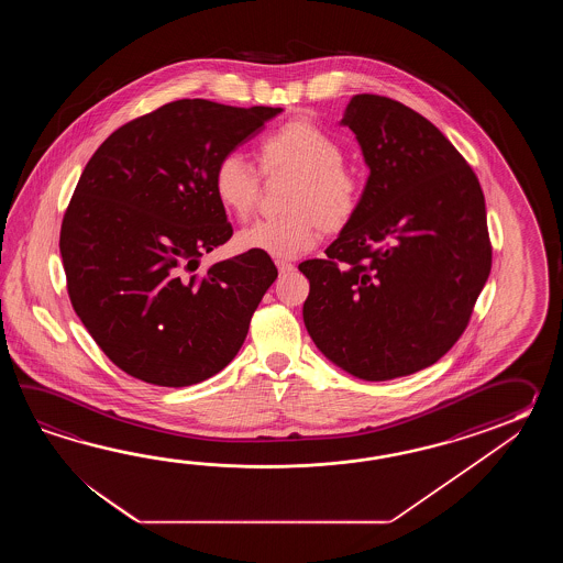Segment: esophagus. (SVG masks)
<instances>
[{
  "label": "esophagus",
  "mask_w": 563,
  "mask_h": 563,
  "mask_svg": "<svg viewBox=\"0 0 563 563\" xmlns=\"http://www.w3.org/2000/svg\"><path fill=\"white\" fill-rule=\"evenodd\" d=\"M276 265L277 269H279V274H289V272L296 269V265L284 262V260H277Z\"/></svg>",
  "instance_id": "obj_1"
}]
</instances>
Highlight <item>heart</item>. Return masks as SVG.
<instances>
[{
    "instance_id": "obj_1",
    "label": "heart",
    "mask_w": 563,
    "mask_h": 563,
    "mask_svg": "<svg viewBox=\"0 0 563 563\" xmlns=\"http://www.w3.org/2000/svg\"><path fill=\"white\" fill-rule=\"evenodd\" d=\"M265 177L294 175L286 195L287 216L262 219L235 238L243 252L291 260L310 252L325 233H340L358 216L362 180L344 163V148L311 120H287L265 134L255 148ZM260 173L240 155L228 153L213 168V195L229 216L247 219L260 197Z\"/></svg>"
}]
</instances>
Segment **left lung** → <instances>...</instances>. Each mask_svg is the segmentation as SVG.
Listing matches in <instances>:
<instances>
[{"instance_id": "1", "label": "left lung", "mask_w": 563, "mask_h": 563, "mask_svg": "<svg viewBox=\"0 0 563 563\" xmlns=\"http://www.w3.org/2000/svg\"><path fill=\"white\" fill-rule=\"evenodd\" d=\"M368 183L358 216L299 264L310 279L303 323L325 358L383 383L443 358L465 332L490 272L485 197L443 132L393 98L356 95Z\"/></svg>"}]
</instances>
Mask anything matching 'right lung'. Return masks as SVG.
Wrapping results in <instances>:
<instances>
[{"instance_id": "obj_1", "label": "right lung", "mask_w": 563, "mask_h": 563, "mask_svg": "<svg viewBox=\"0 0 563 563\" xmlns=\"http://www.w3.org/2000/svg\"><path fill=\"white\" fill-rule=\"evenodd\" d=\"M279 112L175 100L120 126L88 161L62 221V262L74 311L120 371L180 388L240 352L277 269L247 252L197 272L233 235L211 179Z\"/></svg>"}]
</instances>
